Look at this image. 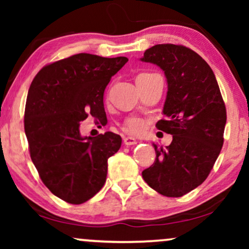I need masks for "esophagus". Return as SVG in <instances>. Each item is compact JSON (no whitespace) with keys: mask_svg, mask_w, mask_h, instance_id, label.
<instances>
[{"mask_svg":"<svg viewBox=\"0 0 249 249\" xmlns=\"http://www.w3.org/2000/svg\"><path fill=\"white\" fill-rule=\"evenodd\" d=\"M124 145L130 146V145H136V144H137V141H136L134 137H124Z\"/></svg>","mask_w":249,"mask_h":249,"instance_id":"1","label":"esophagus"}]
</instances>
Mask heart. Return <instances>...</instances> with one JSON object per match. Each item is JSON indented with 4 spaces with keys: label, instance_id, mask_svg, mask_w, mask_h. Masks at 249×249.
Listing matches in <instances>:
<instances>
[{
    "label": "heart",
    "instance_id": "b5f03b06",
    "mask_svg": "<svg viewBox=\"0 0 249 249\" xmlns=\"http://www.w3.org/2000/svg\"><path fill=\"white\" fill-rule=\"evenodd\" d=\"M145 74H148V73H141V74H138V77L145 76ZM144 128H145L144 122H142V119H139L137 117L128 118L127 120L124 121V131L128 132V134H131V135L141 134V132L144 130Z\"/></svg>",
    "mask_w": 249,
    "mask_h": 249
}]
</instances>
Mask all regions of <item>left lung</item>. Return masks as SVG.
<instances>
[{
	"mask_svg": "<svg viewBox=\"0 0 249 249\" xmlns=\"http://www.w3.org/2000/svg\"><path fill=\"white\" fill-rule=\"evenodd\" d=\"M141 61L164 71L168 93L156 128L172 135L155 149V161L142 172L146 183L166 197H181L205 181L223 145L227 111L216 78L206 61L188 47L158 44Z\"/></svg>",
	"mask_w": 249,
	"mask_h": 249,
	"instance_id": "1",
	"label": "left lung"
}]
</instances>
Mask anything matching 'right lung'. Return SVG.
Masks as SVG:
<instances>
[{"instance_id": "obj_1", "label": "right lung", "mask_w": 249, "mask_h": 249, "mask_svg": "<svg viewBox=\"0 0 249 249\" xmlns=\"http://www.w3.org/2000/svg\"><path fill=\"white\" fill-rule=\"evenodd\" d=\"M127 62L124 56L74 54L42 68L30 85L25 108L30 158L44 185L64 202L83 204L104 186L107 160L122 139L111 131L83 137L80 121L91 114L103 122L104 90Z\"/></svg>"}]
</instances>
